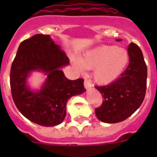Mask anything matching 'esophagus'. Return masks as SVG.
<instances>
[{
  "label": "esophagus",
  "instance_id": "obj_1",
  "mask_svg": "<svg viewBox=\"0 0 157 157\" xmlns=\"http://www.w3.org/2000/svg\"><path fill=\"white\" fill-rule=\"evenodd\" d=\"M84 86L86 89H88L92 86V83L90 80H87V79H85L84 80Z\"/></svg>",
  "mask_w": 157,
  "mask_h": 157
}]
</instances>
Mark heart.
Listing matches in <instances>:
<instances>
[{
  "label": "heart",
  "mask_w": 157,
  "mask_h": 157,
  "mask_svg": "<svg viewBox=\"0 0 157 157\" xmlns=\"http://www.w3.org/2000/svg\"><path fill=\"white\" fill-rule=\"evenodd\" d=\"M126 49L112 45H101L88 51L75 64L80 69H93V77L100 84H108L121 75L129 63Z\"/></svg>",
  "instance_id": "1"
}]
</instances>
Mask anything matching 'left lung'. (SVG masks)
I'll return each mask as SVG.
<instances>
[{
  "label": "left lung",
  "instance_id": "obj_1",
  "mask_svg": "<svg viewBox=\"0 0 157 157\" xmlns=\"http://www.w3.org/2000/svg\"><path fill=\"white\" fill-rule=\"evenodd\" d=\"M128 52L129 63L120 77L106 86H96L103 97V102L96 108L95 112L102 122L118 123L127 119L144 99L147 68L143 53L134 42L129 44Z\"/></svg>",
  "mask_w": 157,
  "mask_h": 157
}]
</instances>
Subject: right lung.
<instances>
[{"label": "right lung", "mask_w": 157, "mask_h": 157, "mask_svg": "<svg viewBox=\"0 0 157 157\" xmlns=\"http://www.w3.org/2000/svg\"><path fill=\"white\" fill-rule=\"evenodd\" d=\"M68 64L69 58L49 35L36 34L20 43L10 68L11 94L17 108L29 121L45 127L61 124L70 98L86 90L83 79L68 80L60 70ZM36 69L47 74L39 92L26 86L29 73Z\"/></svg>", "instance_id": "add662e5"}]
</instances>
